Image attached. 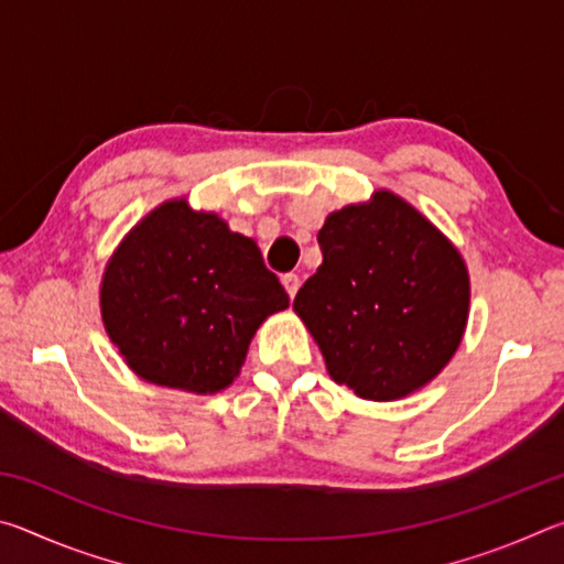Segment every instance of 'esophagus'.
<instances>
[{"label":"esophagus","instance_id":"1","mask_svg":"<svg viewBox=\"0 0 564 564\" xmlns=\"http://www.w3.org/2000/svg\"><path fill=\"white\" fill-rule=\"evenodd\" d=\"M281 283H283V289L289 291V295L293 299L295 293H299V289H301V279L295 273H283L281 275Z\"/></svg>","mask_w":564,"mask_h":564}]
</instances>
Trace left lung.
Segmentation results:
<instances>
[{
	"mask_svg": "<svg viewBox=\"0 0 564 564\" xmlns=\"http://www.w3.org/2000/svg\"><path fill=\"white\" fill-rule=\"evenodd\" d=\"M321 269L293 311L338 386L395 400L433 380L460 346L470 279L457 248L390 191L330 214Z\"/></svg>",
	"mask_w": 564,
	"mask_h": 564,
	"instance_id": "8db88e82",
	"label": "left lung"
}]
</instances>
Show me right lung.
Instances as JSON below:
<instances>
[{"label": "right lung", "mask_w": 564, "mask_h": 564, "mask_svg": "<svg viewBox=\"0 0 564 564\" xmlns=\"http://www.w3.org/2000/svg\"><path fill=\"white\" fill-rule=\"evenodd\" d=\"M283 308L289 293L259 246L186 202L133 228L101 283L104 326L129 368L188 393L231 386L256 328Z\"/></svg>", "instance_id": "add662e5"}]
</instances>
